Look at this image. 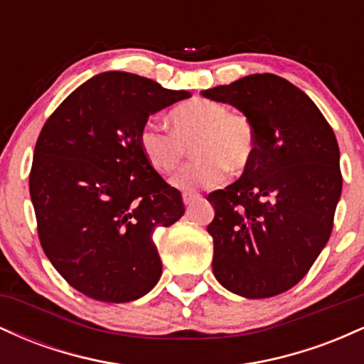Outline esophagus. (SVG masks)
<instances>
[{
  "instance_id": "esophagus-1",
  "label": "esophagus",
  "mask_w": 364,
  "mask_h": 364,
  "mask_svg": "<svg viewBox=\"0 0 364 364\" xmlns=\"http://www.w3.org/2000/svg\"><path fill=\"white\" fill-rule=\"evenodd\" d=\"M196 200H200V195H196V193H183V202H185L186 207L193 205Z\"/></svg>"
}]
</instances>
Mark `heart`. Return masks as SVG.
<instances>
[{
	"label": "heart",
	"mask_w": 364,
	"mask_h": 364,
	"mask_svg": "<svg viewBox=\"0 0 364 364\" xmlns=\"http://www.w3.org/2000/svg\"><path fill=\"white\" fill-rule=\"evenodd\" d=\"M169 119L173 132L156 123L145 124L139 145L150 168L161 174L178 169L191 147L196 159L173 178L179 190L219 186L228 169L237 174L252 164L257 135L243 112L229 111L220 102L195 99L174 107Z\"/></svg>",
	"instance_id": "b5f03b06"
}]
</instances>
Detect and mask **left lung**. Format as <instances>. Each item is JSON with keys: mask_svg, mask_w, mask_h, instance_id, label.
<instances>
[{"mask_svg": "<svg viewBox=\"0 0 364 364\" xmlns=\"http://www.w3.org/2000/svg\"><path fill=\"white\" fill-rule=\"evenodd\" d=\"M252 121L255 157L208 195L212 270L228 291L272 298L296 286L327 245L342 191L339 145L315 102L286 78L255 73L202 90Z\"/></svg>", "mask_w": 364, "mask_h": 364, "instance_id": "1", "label": "left lung"}]
</instances>
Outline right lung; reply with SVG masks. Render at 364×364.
Returning a JSON list of instances; mask_svg holds the SVG:
<instances>
[{"label": "right lung", "instance_id": "1", "mask_svg": "<svg viewBox=\"0 0 364 364\" xmlns=\"http://www.w3.org/2000/svg\"><path fill=\"white\" fill-rule=\"evenodd\" d=\"M188 97L139 75L104 72L41 129L28 176L37 232L54 269L82 294L128 303L161 279L154 231L176 223L185 205L145 161L139 135L150 114Z\"/></svg>", "mask_w": 364, "mask_h": 364}]
</instances>
